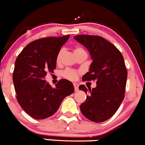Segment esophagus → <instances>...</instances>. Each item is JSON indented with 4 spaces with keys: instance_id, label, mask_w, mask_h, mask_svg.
I'll list each match as a JSON object with an SVG mask.
<instances>
[{
    "instance_id": "esophagus-1",
    "label": "esophagus",
    "mask_w": 145,
    "mask_h": 145,
    "mask_svg": "<svg viewBox=\"0 0 145 145\" xmlns=\"http://www.w3.org/2000/svg\"><path fill=\"white\" fill-rule=\"evenodd\" d=\"M74 89H75V91H78V84L74 83Z\"/></svg>"
}]
</instances>
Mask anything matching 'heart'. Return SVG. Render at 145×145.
Instances as JSON below:
<instances>
[{"label": "heart", "mask_w": 145, "mask_h": 145, "mask_svg": "<svg viewBox=\"0 0 145 145\" xmlns=\"http://www.w3.org/2000/svg\"><path fill=\"white\" fill-rule=\"evenodd\" d=\"M80 51H84V50H83V48H80V47H77V48H76L75 50H74V53L80 52ZM62 55V50H60L59 52H58L57 55V57H56V61L57 63L59 62V61H60ZM62 74L64 78H67V79L75 80L76 78H77V76H78V73L76 71H75V70L69 69H67L64 70L63 72H62Z\"/></svg>", "instance_id": "1"}]
</instances>
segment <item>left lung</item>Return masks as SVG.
Returning a JSON list of instances; mask_svg holds the SVG:
<instances>
[{
	"label": "left lung",
	"instance_id": "left-lung-1",
	"mask_svg": "<svg viewBox=\"0 0 145 145\" xmlns=\"http://www.w3.org/2000/svg\"><path fill=\"white\" fill-rule=\"evenodd\" d=\"M74 38L88 50L93 60L82 80H95L97 84L89 89L90 94L80 106L81 113L90 121L103 122L116 113L124 99L127 70L123 57L114 45L101 36L78 35ZM78 88L86 94L88 92L84 85Z\"/></svg>",
	"mask_w": 145,
	"mask_h": 145
}]
</instances>
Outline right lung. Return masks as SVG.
<instances>
[{
  "label": "right lung",
  "instance_id": "right-lung-1",
  "mask_svg": "<svg viewBox=\"0 0 145 145\" xmlns=\"http://www.w3.org/2000/svg\"><path fill=\"white\" fill-rule=\"evenodd\" d=\"M69 38L48 37L28 44L14 63L13 83L17 100L25 112L35 119L52 116L62 100L74 92L71 81L60 80L55 88L45 81L48 72H54L56 57Z\"/></svg>",
  "mask_w": 145,
  "mask_h": 145
}]
</instances>
